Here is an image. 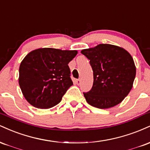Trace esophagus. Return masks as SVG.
Returning <instances> with one entry per match:
<instances>
[{
	"label": "esophagus",
	"instance_id": "1",
	"mask_svg": "<svg viewBox=\"0 0 150 150\" xmlns=\"http://www.w3.org/2000/svg\"><path fill=\"white\" fill-rule=\"evenodd\" d=\"M76 82H77V85H80V79H78V80H77Z\"/></svg>",
	"mask_w": 150,
	"mask_h": 150
}]
</instances>
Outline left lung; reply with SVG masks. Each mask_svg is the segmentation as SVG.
Masks as SVG:
<instances>
[{
    "label": "left lung",
    "mask_w": 150,
    "mask_h": 150,
    "mask_svg": "<svg viewBox=\"0 0 150 150\" xmlns=\"http://www.w3.org/2000/svg\"><path fill=\"white\" fill-rule=\"evenodd\" d=\"M81 53L89 60L94 76L91 90L83 93L87 102L99 108L120 104L131 90L135 77L131 55L123 48L106 44L83 49Z\"/></svg>",
    "instance_id": "1"
}]
</instances>
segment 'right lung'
I'll use <instances>...</instances> for the list:
<instances>
[{
    "label": "right lung",
    "instance_id": "1",
    "mask_svg": "<svg viewBox=\"0 0 150 150\" xmlns=\"http://www.w3.org/2000/svg\"><path fill=\"white\" fill-rule=\"evenodd\" d=\"M77 54L75 50L41 48L31 51L19 68V85L31 105L49 108L61 102L73 81L68 63Z\"/></svg>",
    "mask_w": 150,
    "mask_h": 150
}]
</instances>
